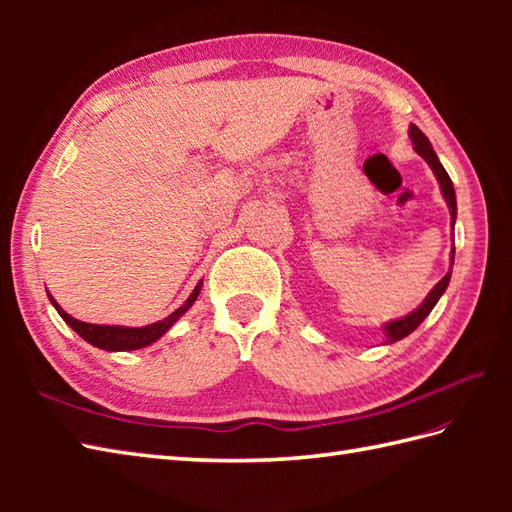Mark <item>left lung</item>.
Instances as JSON below:
<instances>
[{"label":"left lung","mask_w":512,"mask_h":512,"mask_svg":"<svg viewBox=\"0 0 512 512\" xmlns=\"http://www.w3.org/2000/svg\"><path fill=\"white\" fill-rule=\"evenodd\" d=\"M409 138H411V143H413V149H416V154L422 156L424 160H427V165L431 167L433 176H436V180H438V184H440V191H442V195H444V202H447V206H449L451 228H453V226H455V217H458V202H455V189H453V182H451V178H449V173H447V169L442 167V162H440V158L436 156V151H433V147H431V143H429V138L424 136L416 125H409ZM453 259H455V246H451V268H449V273L444 275V277L438 281V284L431 288V292H429L427 297H424V301L420 303V306H418L416 310H413V312L405 314V317L394 319V321H387V323L383 325V334H385V343H387V345H389V343H396V341H400V339H405V336L411 334L413 330H416L418 325L429 317V312H431L433 308H436V303L440 301V297L444 295V290H447L449 281H451Z\"/></svg>","instance_id":"1"}]
</instances>
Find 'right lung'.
<instances>
[{
	"mask_svg": "<svg viewBox=\"0 0 512 512\" xmlns=\"http://www.w3.org/2000/svg\"><path fill=\"white\" fill-rule=\"evenodd\" d=\"M202 290V279L198 281V286L193 288V292L189 295V299L182 303V306L178 310H173L169 317H165L162 321H156V323H149V325H143V328H127V325H99V323H85V321H79L70 317L68 312H65L57 299H54L50 292H48V299L54 306V310H57L61 314V319L70 325V328L81 336L83 341H88L90 345L99 347V350H107V352H129V350H140V347H147L151 343H156L162 334H167L173 323H176L184 312H187L195 299H198Z\"/></svg>",
	"mask_w": 512,
	"mask_h": 512,
	"instance_id": "add662e5",
	"label": "right lung"
}]
</instances>
